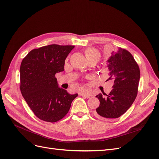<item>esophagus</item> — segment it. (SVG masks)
I'll use <instances>...</instances> for the list:
<instances>
[{"mask_svg": "<svg viewBox=\"0 0 159 159\" xmlns=\"http://www.w3.org/2000/svg\"><path fill=\"white\" fill-rule=\"evenodd\" d=\"M79 95H81V96H83V97H85V98H89L90 96L91 95V93L88 91L84 90L83 91H81V92H80Z\"/></svg>", "mask_w": 159, "mask_h": 159, "instance_id": "34e87169", "label": "esophagus"}]
</instances>
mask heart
I'll list each match as a JSON object with an SVG mask.
<instances>
[{
	"mask_svg": "<svg viewBox=\"0 0 159 159\" xmlns=\"http://www.w3.org/2000/svg\"><path fill=\"white\" fill-rule=\"evenodd\" d=\"M85 55L88 60L91 59H97L99 60L100 57V54L98 50L93 48H89L85 50Z\"/></svg>",
	"mask_w": 159,
	"mask_h": 159,
	"instance_id": "heart-1",
	"label": "heart"
}]
</instances>
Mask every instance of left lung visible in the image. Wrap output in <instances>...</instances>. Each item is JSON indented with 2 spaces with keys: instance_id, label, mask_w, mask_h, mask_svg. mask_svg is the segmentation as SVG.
Segmentation results:
<instances>
[{
  "instance_id": "1",
  "label": "left lung",
  "mask_w": 159,
  "mask_h": 159,
  "mask_svg": "<svg viewBox=\"0 0 159 159\" xmlns=\"http://www.w3.org/2000/svg\"><path fill=\"white\" fill-rule=\"evenodd\" d=\"M111 54L105 70L113 81V89L109 95H96L100 104L95 115L102 119L118 118L127 111L137 97L140 80L139 66L131 53L118 48Z\"/></svg>"
}]
</instances>
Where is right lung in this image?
I'll return each instance as SVG.
<instances>
[{
    "label": "right lung",
    "mask_w": 159,
    "mask_h": 159,
    "mask_svg": "<svg viewBox=\"0 0 159 159\" xmlns=\"http://www.w3.org/2000/svg\"><path fill=\"white\" fill-rule=\"evenodd\" d=\"M74 46L51 44L31 50L22 61L20 89L37 117L58 121L68 113L78 93L60 88L55 74L64 70L65 60Z\"/></svg>",
    "instance_id": "right-lung-1"
}]
</instances>
